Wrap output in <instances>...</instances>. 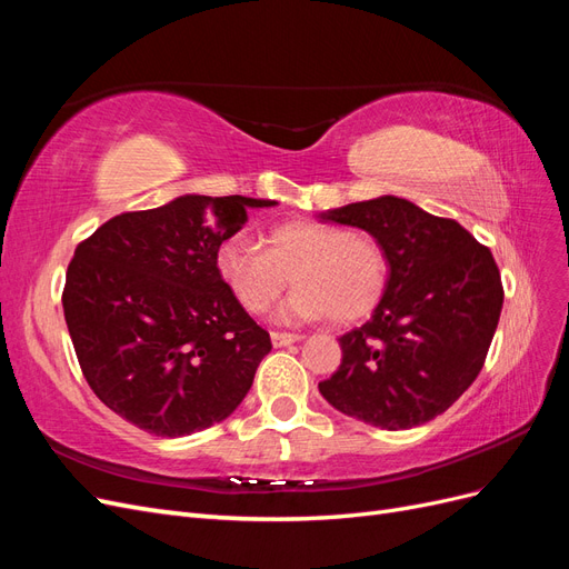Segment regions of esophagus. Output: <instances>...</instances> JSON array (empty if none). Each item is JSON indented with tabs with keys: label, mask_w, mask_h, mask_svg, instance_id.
<instances>
[{
	"label": "esophagus",
	"mask_w": 569,
	"mask_h": 569,
	"mask_svg": "<svg viewBox=\"0 0 569 569\" xmlns=\"http://www.w3.org/2000/svg\"><path fill=\"white\" fill-rule=\"evenodd\" d=\"M270 339H272V347L280 349V347H287V343L301 341L303 337H301V335H295V332H270Z\"/></svg>",
	"instance_id": "obj_1"
}]
</instances>
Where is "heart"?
Instances as JSON below:
<instances>
[{
    "instance_id": "1",
    "label": "heart",
    "mask_w": 569,
    "mask_h": 569,
    "mask_svg": "<svg viewBox=\"0 0 569 569\" xmlns=\"http://www.w3.org/2000/svg\"><path fill=\"white\" fill-rule=\"evenodd\" d=\"M216 268L249 313L268 311L295 278L297 289L274 316L280 322L360 320L382 301L389 282L387 251L372 237L318 220L272 228L268 249L247 232H234L220 242Z\"/></svg>"
}]
</instances>
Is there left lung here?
<instances>
[{
	"label": "left lung",
	"mask_w": 569,
	"mask_h": 569,
	"mask_svg": "<svg viewBox=\"0 0 569 569\" xmlns=\"http://www.w3.org/2000/svg\"><path fill=\"white\" fill-rule=\"evenodd\" d=\"M318 218L366 230L389 258L382 301L339 337L341 366L318 385L325 401L389 432L435 420L477 380L501 318L491 251L456 220L391 194Z\"/></svg>",
	"instance_id": "8db88e82"
}]
</instances>
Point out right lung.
<instances>
[{"mask_svg":"<svg viewBox=\"0 0 569 569\" xmlns=\"http://www.w3.org/2000/svg\"><path fill=\"white\" fill-rule=\"evenodd\" d=\"M274 203L182 194L120 213L78 244L63 316L101 403L157 437L232 416L272 343L220 280L216 251L249 209Z\"/></svg>","mask_w":569,"mask_h":569,"instance_id":"add662e5","label":"right lung"}]
</instances>
